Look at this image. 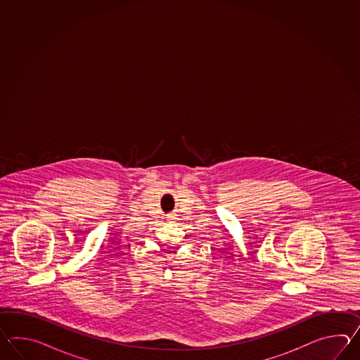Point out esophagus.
<instances>
[{
    "label": "esophagus",
    "mask_w": 360,
    "mask_h": 360,
    "mask_svg": "<svg viewBox=\"0 0 360 360\" xmlns=\"http://www.w3.org/2000/svg\"><path fill=\"white\" fill-rule=\"evenodd\" d=\"M166 219H167L169 221H171V220H174V216H172L171 214H167V217H166Z\"/></svg>",
    "instance_id": "esophagus-1"
}]
</instances>
